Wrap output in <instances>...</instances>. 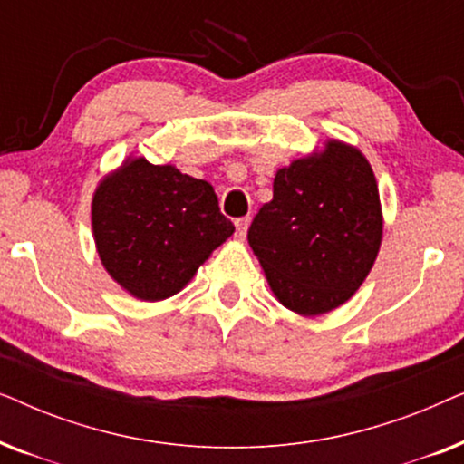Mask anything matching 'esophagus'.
Wrapping results in <instances>:
<instances>
[{
  "label": "esophagus",
  "instance_id": "34e87169",
  "mask_svg": "<svg viewBox=\"0 0 464 464\" xmlns=\"http://www.w3.org/2000/svg\"><path fill=\"white\" fill-rule=\"evenodd\" d=\"M234 224H237V238L243 240L246 237V227H249V218H240Z\"/></svg>",
  "mask_w": 464,
  "mask_h": 464
}]
</instances>
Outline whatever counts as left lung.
Segmentation results:
<instances>
[{
	"label": "left lung",
	"instance_id": "1",
	"mask_svg": "<svg viewBox=\"0 0 464 464\" xmlns=\"http://www.w3.org/2000/svg\"><path fill=\"white\" fill-rule=\"evenodd\" d=\"M249 245L276 300L302 316L353 297L382 243V207L367 158L338 139L276 170Z\"/></svg>",
	"mask_w": 464,
	"mask_h": 464
}]
</instances>
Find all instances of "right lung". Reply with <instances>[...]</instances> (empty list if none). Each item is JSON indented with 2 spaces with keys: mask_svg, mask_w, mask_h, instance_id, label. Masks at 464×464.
I'll use <instances>...</instances> for the list:
<instances>
[{
  "mask_svg": "<svg viewBox=\"0 0 464 464\" xmlns=\"http://www.w3.org/2000/svg\"><path fill=\"white\" fill-rule=\"evenodd\" d=\"M232 232L211 183L143 156L126 158L92 196L101 264L120 287L143 302L179 294Z\"/></svg>",
  "mask_w": 464,
  "mask_h": 464,
  "instance_id": "add662e5",
  "label": "right lung"
}]
</instances>
